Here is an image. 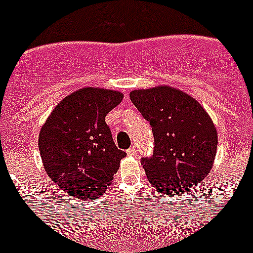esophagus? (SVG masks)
Instances as JSON below:
<instances>
[{
	"instance_id": "obj_1",
	"label": "esophagus",
	"mask_w": 253,
	"mask_h": 253,
	"mask_svg": "<svg viewBox=\"0 0 253 253\" xmlns=\"http://www.w3.org/2000/svg\"><path fill=\"white\" fill-rule=\"evenodd\" d=\"M126 153H128V156H137V147L133 146L126 151Z\"/></svg>"
}]
</instances>
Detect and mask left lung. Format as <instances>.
I'll return each instance as SVG.
<instances>
[{
    "label": "left lung",
    "mask_w": 253,
    "mask_h": 253,
    "mask_svg": "<svg viewBox=\"0 0 253 253\" xmlns=\"http://www.w3.org/2000/svg\"><path fill=\"white\" fill-rule=\"evenodd\" d=\"M130 100L153 133V153L140 160L149 182L169 195L196 186L210 172L218 147L207 111L169 86L131 91Z\"/></svg>",
    "instance_id": "8db88e82"
}]
</instances>
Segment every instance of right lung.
<instances>
[{"mask_svg": "<svg viewBox=\"0 0 253 253\" xmlns=\"http://www.w3.org/2000/svg\"><path fill=\"white\" fill-rule=\"evenodd\" d=\"M122 100L118 91L78 90L55 106L40 130L39 151L46 173L69 198H100L126 156L115 146L105 122Z\"/></svg>", "mask_w": 253, "mask_h": 253, "instance_id": "add662e5", "label": "right lung"}]
</instances>
